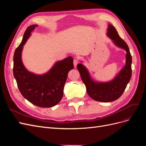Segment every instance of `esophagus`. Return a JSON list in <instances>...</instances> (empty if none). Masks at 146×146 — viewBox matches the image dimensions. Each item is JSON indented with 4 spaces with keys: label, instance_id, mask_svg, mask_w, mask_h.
Here are the masks:
<instances>
[{
    "label": "esophagus",
    "instance_id": "34e87169",
    "mask_svg": "<svg viewBox=\"0 0 146 146\" xmlns=\"http://www.w3.org/2000/svg\"><path fill=\"white\" fill-rule=\"evenodd\" d=\"M78 61L77 60H76V59H75V60H74V67H75V68L76 67L77 65L78 64Z\"/></svg>",
    "mask_w": 146,
    "mask_h": 146
}]
</instances>
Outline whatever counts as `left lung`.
<instances>
[{
	"mask_svg": "<svg viewBox=\"0 0 146 146\" xmlns=\"http://www.w3.org/2000/svg\"><path fill=\"white\" fill-rule=\"evenodd\" d=\"M107 36L117 47L124 49L125 65L112 80L107 82H96L85 66L78 63L77 66L83 82L86 88L88 94L93 100L102 102H110L119 99L125 90L131 76L132 58L129 48L126 42L119 36L116 29L111 24H108Z\"/></svg>",
	"mask_w": 146,
	"mask_h": 146,
	"instance_id": "obj_1",
	"label": "left lung"
}]
</instances>
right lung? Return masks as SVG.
<instances>
[{"label": "right lung", "instance_id": "1", "mask_svg": "<svg viewBox=\"0 0 146 146\" xmlns=\"http://www.w3.org/2000/svg\"><path fill=\"white\" fill-rule=\"evenodd\" d=\"M38 27L32 25L27 27L20 45L13 56V75L21 94L30 102L39 107L49 108L58 104L63 96V89L68 74L74 69L73 58L68 56L56 61L48 72L35 74L25 68L22 61L23 46Z\"/></svg>", "mask_w": 146, "mask_h": 146}]
</instances>
